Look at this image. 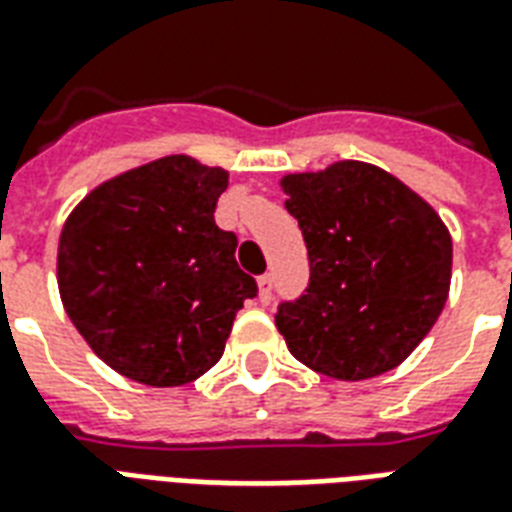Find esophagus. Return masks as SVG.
<instances>
[{
  "label": "esophagus",
  "mask_w": 512,
  "mask_h": 512,
  "mask_svg": "<svg viewBox=\"0 0 512 512\" xmlns=\"http://www.w3.org/2000/svg\"><path fill=\"white\" fill-rule=\"evenodd\" d=\"M272 286H275V278H272L270 272H267V275H261V278H259V299L264 302V305H267V302L272 299Z\"/></svg>",
  "instance_id": "obj_1"
}]
</instances>
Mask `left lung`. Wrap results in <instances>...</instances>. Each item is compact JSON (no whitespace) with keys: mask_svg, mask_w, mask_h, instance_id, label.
<instances>
[{"mask_svg":"<svg viewBox=\"0 0 512 512\" xmlns=\"http://www.w3.org/2000/svg\"><path fill=\"white\" fill-rule=\"evenodd\" d=\"M299 221L310 283L280 302L288 351L337 380L394 370L440 318L451 288L453 242L432 205L364 161L280 180Z\"/></svg>","mask_w":512,"mask_h":512,"instance_id":"8db88e82","label":"left lung"}]
</instances>
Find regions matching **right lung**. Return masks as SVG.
<instances>
[{
    "label": "right lung",
    "mask_w": 512,
    "mask_h": 512,
    "mask_svg": "<svg viewBox=\"0 0 512 512\" xmlns=\"http://www.w3.org/2000/svg\"><path fill=\"white\" fill-rule=\"evenodd\" d=\"M229 172L164 156L96 186L59 237L69 321L107 367L145 386H183L224 356L234 315L256 297L237 237L215 226Z\"/></svg>",
    "instance_id": "right-lung-1"
}]
</instances>
